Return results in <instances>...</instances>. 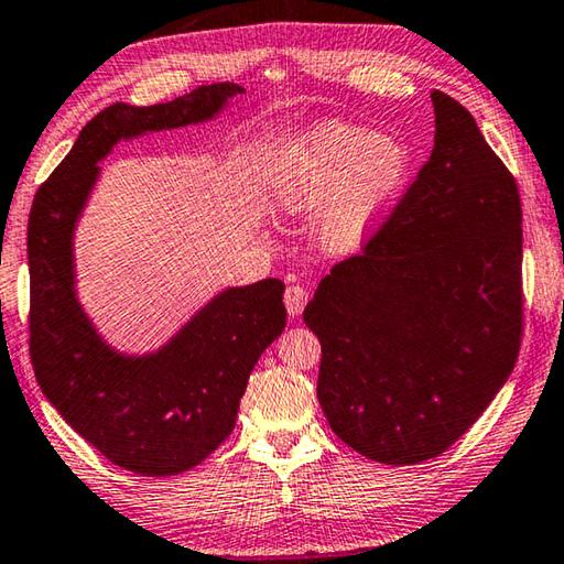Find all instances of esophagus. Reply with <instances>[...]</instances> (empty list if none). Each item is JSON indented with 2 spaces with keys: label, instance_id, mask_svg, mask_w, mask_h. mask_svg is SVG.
Listing matches in <instances>:
<instances>
[{
  "label": "esophagus",
  "instance_id": "esophagus-1",
  "mask_svg": "<svg viewBox=\"0 0 564 564\" xmlns=\"http://www.w3.org/2000/svg\"><path fill=\"white\" fill-rule=\"evenodd\" d=\"M306 300H310V292H306L304 286H300V284L286 286L284 304H286V312H290V316H300L306 306Z\"/></svg>",
  "mask_w": 564,
  "mask_h": 564
}]
</instances>
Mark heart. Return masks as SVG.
I'll return each mask as SVG.
<instances>
[{
    "instance_id": "obj_1",
    "label": "heart",
    "mask_w": 564,
    "mask_h": 564,
    "mask_svg": "<svg viewBox=\"0 0 564 564\" xmlns=\"http://www.w3.org/2000/svg\"><path fill=\"white\" fill-rule=\"evenodd\" d=\"M412 152L395 137L338 120L312 124L284 147L272 169V206L282 218H316L322 252L364 250L405 196Z\"/></svg>"
}]
</instances>
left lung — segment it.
Masks as SVG:
<instances>
[{
    "instance_id": "obj_1",
    "label": "left lung",
    "mask_w": 564,
    "mask_h": 564,
    "mask_svg": "<svg viewBox=\"0 0 564 564\" xmlns=\"http://www.w3.org/2000/svg\"><path fill=\"white\" fill-rule=\"evenodd\" d=\"M434 150L364 254L318 282L316 395L350 449L420 464L462 437L520 348L523 230L513 176L464 105L432 93Z\"/></svg>"
}]
</instances>
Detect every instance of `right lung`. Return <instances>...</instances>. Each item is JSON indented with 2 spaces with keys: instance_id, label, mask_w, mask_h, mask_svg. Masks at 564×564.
Wrapping results in <instances>:
<instances>
[{
  "instance_id": "add662e5",
  "label": "right lung",
  "mask_w": 564,
  "mask_h": 564,
  "mask_svg": "<svg viewBox=\"0 0 564 564\" xmlns=\"http://www.w3.org/2000/svg\"><path fill=\"white\" fill-rule=\"evenodd\" d=\"M242 93L216 83L150 108L110 105L83 127L29 214V350L39 386L85 442L142 476L194 469L236 427L254 364L284 332V282L226 286L162 346L130 354L78 300L73 238L117 144L216 120Z\"/></svg>"
}]
</instances>
